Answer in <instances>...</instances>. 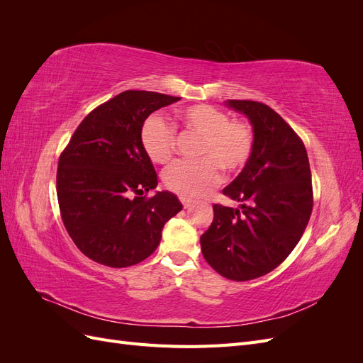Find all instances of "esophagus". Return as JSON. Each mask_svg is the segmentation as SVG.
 I'll return each instance as SVG.
<instances>
[{"label":"esophagus","instance_id":"34e87169","mask_svg":"<svg viewBox=\"0 0 363 363\" xmlns=\"http://www.w3.org/2000/svg\"><path fill=\"white\" fill-rule=\"evenodd\" d=\"M180 201H182V204H183L184 208H188V207L194 203L191 199H188V196H180Z\"/></svg>","mask_w":363,"mask_h":363}]
</instances>
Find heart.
Masks as SVG:
<instances>
[{"mask_svg":"<svg viewBox=\"0 0 363 363\" xmlns=\"http://www.w3.org/2000/svg\"><path fill=\"white\" fill-rule=\"evenodd\" d=\"M180 123L194 131L201 140L196 160H179L164 171L167 188L180 196H201L221 182V168L238 172L251 159L255 135L242 121H230L228 115L208 104H195L180 108ZM140 144L155 163H167L174 152L175 128L160 115L148 116L140 127Z\"/></svg>","mask_w":363,"mask_h":363,"instance_id":"heart-1","label":"heart"}]
</instances>
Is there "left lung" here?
<instances>
[{
    "label": "left lung",
    "instance_id": "left-lung-1",
    "mask_svg": "<svg viewBox=\"0 0 363 363\" xmlns=\"http://www.w3.org/2000/svg\"><path fill=\"white\" fill-rule=\"evenodd\" d=\"M225 106L248 118L255 150L223 189L239 207L213 204V221L200 244L218 274L245 281L276 269L298 244L312 213V174L303 140L269 106L250 100Z\"/></svg>",
    "mask_w": 363,
    "mask_h": 363
}]
</instances>
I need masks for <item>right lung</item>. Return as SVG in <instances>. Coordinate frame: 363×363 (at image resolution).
I'll return each mask as SVG.
<instances>
[{"label":"right lung","mask_w":363,"mask_h":363,"mask_svg":"<svg viewBox=\"0 0 363 363\" xmlns=\"http://www.w3.org/2000/svg\"><path fill=\"white\" fill-rule=\"evenodd\" d=\"M148 91H125L98 106L77 127L57 168L62 221L84 256L125 268L156 251L163 225L183 206L156 189L157 174L140 144V127L159 108L179 101Z\"/></svg>","instance_id":"1"}]
</instances>
